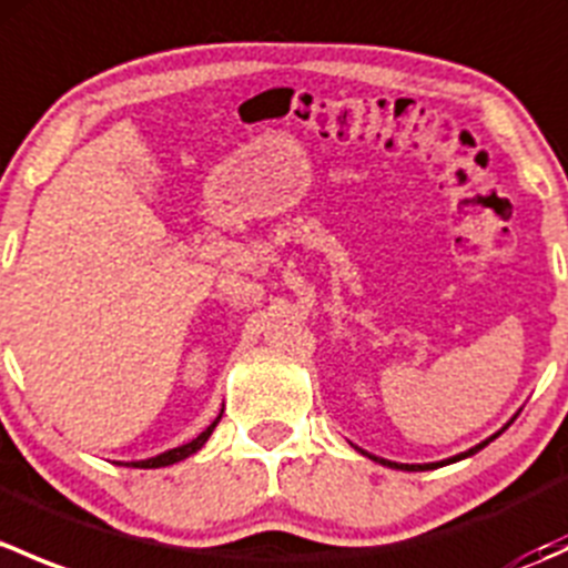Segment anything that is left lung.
Listing matches in <instances>:
<instances>
[{
	"mask_svg": "<svg viewBox=\"0 0 568 568\" xmlns=\"http://www.w3.org/2000/svg\"><path fill=\"white\" fill-rule=\"evenodd\" d=\"M506 428V426H503ZM500 428V432H503ZM497 432V434H500ZM497 434H491L489 439H484V443H478L475 445V448H469V450H464V454H459V456H454V459H445V462H434V464H398V462H387V459H379V456H371V454H365V450H359V454L363 456H368V459H374V462H379V464H385V467H393V469H409V473H423V469H434V467H443V464H454V462H459V459H467V456H473V454H478L480 448H486V445L491 443V439H497Z\"/></svg>",
	"mask_w": 568,
	"mask_h": 568,
	"instance_id": "left-lung-1",
	"label": "left lung"
}]
</instances>
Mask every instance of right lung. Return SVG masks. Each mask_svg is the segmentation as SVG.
Listing matches in <instances>:
<instances>
[{"label": "right lung", "mask_w": 568, "mask_h": 568, "mask_svg": "<svg viewBox=\"0 0 568 568\" xmlns=\"http://www.w3.org/2000/svg\"><path fill=\"white\" fill-rule=\"evenodd\" d=\"M220 417H222V412H220ZM220 417H216L214 423H211L209 428H205L203 434H197V437L192 439V443H186V445H178V448H173V450H164V454H159V456H153V459H142V462H129L125 464V467H140V469H156V467H170V464H175V462H183L186 459V456H192V454H197L200 448H203L205 445V439L211 437V432H214L216 428V423H220Z\"/></svg>", "instance_id": "right-lung-1"}]
</instances>
